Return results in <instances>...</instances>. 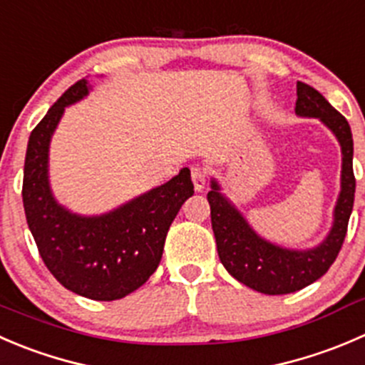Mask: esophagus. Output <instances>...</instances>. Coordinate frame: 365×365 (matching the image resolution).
I'll list each match as a JSON object with an SVG mask.
<instances>
[{"instance_id": "obj_1", "label": "esophagus", "mask_w": 365, "mask_h": 365, "mask_svg": "<svg viewBox=\"0 0 365 365\" xmlns=\"http://www.w3.org/2000/svg\"><path fill=\"white\" fill-rule=\"evenodd\" d=\"M191 181H193V186L197 191H202L205 187V181H207V172L200 167L191 168Z\"/></svg>"}]
</instances>
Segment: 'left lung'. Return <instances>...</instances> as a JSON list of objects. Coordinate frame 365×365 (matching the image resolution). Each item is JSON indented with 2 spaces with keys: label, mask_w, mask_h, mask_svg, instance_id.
<instances>
[{
  "label": "left lung",
  "mask_w": 365,
  "mask_h": 365,
  "mask_svg": "<svg viewBox=\"0 0 365 365\" xmlns=\"http://www.w3.org/2000/svg\"><path fill=\"white\" fill-rule=\"evenodd\" d=\"M297 96L294 111L298 117L323 122L341 145V191L334 207V222L324 240L304 250L280 247L255 232L243 212L222 193V186L215 178L207 193L220 261L234 279L264 294L294 293L328 272L346 237L355 198L353 136L348 120L316 88L305 83H297Z\"/></svg>",
  "instance_id": "8db88e82"
}]
</instances>
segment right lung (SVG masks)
Masks as SVG:
<instances>
[{
    "mask_svg": "<svg viewBox=\"0 0 365 365\" xmlns=\"http://www.w3.org/2000/svg\"><path fill=\"white\" fill-rule=\"evenodd\" d=\"M92 90L79 79L31 131L24 160L23 204L38 254L63 287L90 300H120L156 272L165 237L179 209L193 195L190 168L125 204L85 216L55 198L49 184V145L65 108Z\"/></svg>",
    "mask_w": 365,
    "mask_h": 365,
    "instance_id": "right-lung-1",
    "label": "right lung"
}]
</instances>
